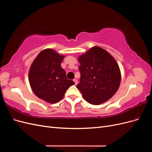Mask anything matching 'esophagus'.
<instances>
[{"label": "esophagus", "instance_id": "obj_1", "mask_svg": "<svg viewBox=\"0 0 152 152\" xmlns=\"http://www.w3.org/2000/svg\"><path fill=\"white\" fill-rule=\"evenodd\" d=\"M73 81H74V82H75V85H77V83H78L77 80L76 79H73Z\"/></svg>", "mask_w": 152, "mask_h": 152}]
</instances>
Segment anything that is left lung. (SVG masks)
<instances>
[{
    "label": "left lung",
    "mask_w": 152,
    "mask_h": 152,
    "mask_svg": "<svg viewBox=\"0 0 152 152\" xmlns=\"http://www.w3.org/2000/svg\"><path fill=\"white\" fill-rule=\"evenodd\" d=\"M80 64V90L86 102L99 105L111 98L121 82L120 68L115 58L105 49L94 46L78 58Z\"/></svg>",
    "instance_id": "left-lung-1"
}]
</instances>
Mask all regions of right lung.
Instances as JSON below:
<instances>
[{
    "label": "right lung",
    "instance_id": "right-lung-1",
    "mask_svg": "<svg viewBox=\"0 0 152 152\" xmlns=\"http://www.w3.org/2000/svg\"><path fill=\"white\" fill-rule=\"evenodd\" d=\"M65 55L53 49L42 50L30 66L28 80L34 93L49 103H56L64 97L66 91L74 82L68 80L61 66Z\"/></svg>",
    "mask_w": 152,
    "mask_h": 152
}]
</instances>
